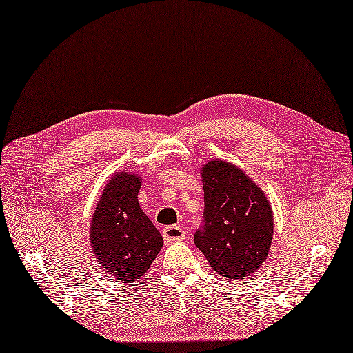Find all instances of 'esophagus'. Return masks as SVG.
Listing matches in <instances>:
<instances>
[{
	"label": "esophagus",
	"instance_id": "1",
	"mask_svg": "<svg viewBox=\"0 0 353 353\" xmlns=\"http://www.w3.org/2000/svg\"><path fill=\"white\" fill-rule=\"evenodd\" d=\"M163 237L165 243H176L185 239V231L179 225H168L163 228Z\"/></svg>",
	"mask_w": 353,
	"mask_h": 353
}]
</instances>
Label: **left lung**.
Wrapping results in <instances>:
<instances>
[{
	"mask_svg": "<svg viewBox=\"0 0 353 353\" xmlns=\"http://www.w3.org/2000/svg\"><path fill=\"white\" fill-rule=\"evenodd\" d=\"M205 210L194 244L218 275L247 278L270 250V205L244 172L230 163L210 161L202 170Z\"/></svg>",
	"mask_w": 353,
	"mask_h": 353,
	"instance_id": "obj_1",
	"label": "left lung"
}]
</instances>
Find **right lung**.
Masks as SVG:
<instances>
[{"mask_svg": "<svg viewBox=\"0 0 353 353\" xmlns=\"http://www.w3.org/2000/svg\"><path fill=\"white\" fill-rule=\"evenodd\" d=\"M141 179L117 173L103 190L91 219V247L116 281L135 283L163 247V237L138 203Z\"/></svg>", "mask_w": 353, "mask_h": 353, "instance_id": "add662e5", "label": "right lung"}]
</instances>
